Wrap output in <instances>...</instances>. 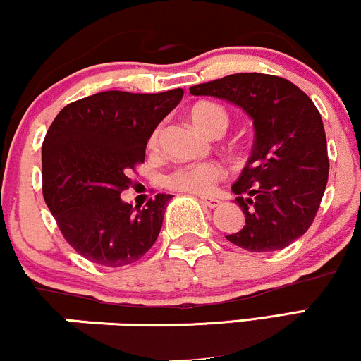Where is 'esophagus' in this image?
I'll list each match as a JSON object with an SVG mask.
<instances>
[{
    "instance_id": "obj_1",
    "label": "esophagus",
    "mask_w": 361,
    "mask_h": 361,
    "mask_svg": "<svg viewBox=\"0 0 361 361\" xmlns=\"http://www.w3.org/2000/svg\"><path fill=\"white\" fill-rule=\"evenodd\" d=\"M202 204H204L205 207H209V209H215V207L221 205V200H217V198L204 197V198H202Z\"/></svg>"
}]
</instances>
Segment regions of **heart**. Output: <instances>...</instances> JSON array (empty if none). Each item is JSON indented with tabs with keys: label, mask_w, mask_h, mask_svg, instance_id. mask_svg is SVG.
<instances>
[{
	"label": "heart",
	"mask_w": 361,
	"mask_h": 361,
	"mask_svg": "<svg viewBox=\"0 0 361 361\" xmlns=\"http://www.w3.org/2000/svg\"><path fill=\"white\" fill-rule=\"evenodd\" d=\"M190 120L198 130L209 135H221L229 126V115L226 109L215 102H198L190 110ZM159 142V128L152 132L149 139V149L157 147ZM227 176V169L217 161H205V163L186 164L176 168L164 178V186L173 192L207 195L215 188L219 181Z\"/></svg>",
	"instance_id": "heart-1"
}]
</instances>
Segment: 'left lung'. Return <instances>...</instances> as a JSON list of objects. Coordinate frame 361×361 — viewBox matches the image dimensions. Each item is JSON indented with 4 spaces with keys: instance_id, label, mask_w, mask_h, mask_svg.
Here are the masks:
<instances>
[{
    "instance_id": "1",
    "label": "left lung",
    "mask_w": 361,
    "mask_h": 361,
    "mask_svg": "<svg viewBox=\"0 0 361 361\" xmlns=\"http://www.w3.org/2000/svg\"><path fill=\"white\" fill-rule=\"evenodd\" d=\"M190 93L234 103L255 126L251 156L233 185L246 226L227 241L270 252L307 233L329 175L324 126L312 100L288 80L261 73L229 74Z\"/></svg>"
}]
</instances>
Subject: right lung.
Listing matches in <instances>:
<instances>
[{
  "label": "right lung",
  "instance_id": "right-lung-1",
  "mask_svg": "<svg viewBox=\"0 0 361 361\" xmlns=\"http://www.w3.org/2000/svg\"><path fill=\"white\" fill-rule=\"evenodd\" d=\"M183 98L164 93L103 91L66 105L42 144V193L69 246L91 263L120 268L151 250L173 195L144 209L120 193L144 163L147 139Z\"/></svg>",
  "mask_w": 361,
  "mask_h": 361
}]
</instances>
